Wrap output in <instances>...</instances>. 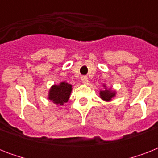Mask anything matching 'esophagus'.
I'll use <instances>...</instances> for the list:
<instances>
[{"label":"esophagus","mask_w":158,"mask_h":158,"mask_svg":"<svg viewBox=\"0 0 158 158\" xmlns=\"http://www.w3.org/2000/svg\"><path fill=\"white\" fill-rule=\"evenodd\" d=\"M81 81L83 84H88V82H89V78L87 76H82L81 77Z\"/></svg>","instance_id":"esophagus-1"}]
</instances>
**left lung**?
<instances>
[{
    "instance_id": "obj_1",
    "label": "left lung",
    "mask_w": 158,
    "mask_h": 158,
    "mask_svg": "<svg viewBox=\"0 0 158 158\" xmlns=\"http://www.w3.org/2000/svg\"><path fill=\"white\" fill-rule=\"evenodd\" d=\"M103 87L105 89L102 90V91L101 90L100 93H99V94H100V98H101L102 100H104V101H110V100L115 96V92L113 91V90H110V89H106L105 85H103Z\"/></svg>"
}]
</instances>
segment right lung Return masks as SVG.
Wrapping results in <instances>:
<instances>
[{
    "mask_svg": "<svg viewBox=\"0 0 158 158\" xmlns=\"http://www.w3.org/2000/svg\"><path fill=\"white\" fill-rule=\"evenodd\" d=\"M72 91V85L66 82H61L58 85H53L49 90L48 99L56 105H64L69 98Z\"/></svg>",
    "mask_w": 158,
    "mask_h": 158,
    "instance_id": "obj_1",
    "label": "right lung"
}]
</instances>
